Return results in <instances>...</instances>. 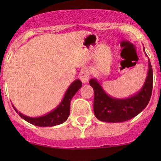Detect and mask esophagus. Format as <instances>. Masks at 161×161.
Wrapping results in <instances>:
<instances>
[{
	"mask_svg": "<svg viewBox=\"0 0 161 161\" xmlns=\"http://www.w3.org/2000/svg\"><path fill=\"white\" fill-rule=\"evenodd\" d=\"M79 77H80V80L82 81V83H87L90 79V73L87 70H83L80 72Z\"/></svg>",
	"mask_w": 161,
	"mask_h": 161,
	"instance_id": "obj_1",
	"label": "esophagus"
}]
</instances>
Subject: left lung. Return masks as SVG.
<instances>
[{"mask_svg":"<svg viewBox=\"0 0 161 161\" xmlns=\"http://www.w3.org/2000/svg\"><path fill=\"white\" fill-rule=\"evenodd\" d=\"M148 68L147 78L140 90L126 98H115L108 95L97 79H91L90 85L94 91L96 118L103 122H123L143 111L149 103L153 90V69L150 59Z\"/></svg>","mask_w":161,"mask_h":161,"instance_id":"8db88e82","label":"left lung"}]
</instances>
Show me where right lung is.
Wrapping results in <instances>:
<instances>
[{
	"mask_svg": "<svg viewBox=\"0 0 161 161\" xmlns=\"http://www.w3.org/2000/svg\"><path fill=\"white\" fill-rule=\"evenodd\" d=\"M82 84L79 79H76L69 86L64 93V97L61 103L52 110L44 115L40 117H29L23 114L18 111V110L13 106L14 111L17 112L19 116L30 124L34 125L40 126V127H52V126L58 125L64 123L69 118L70 114V103L72 97L75 94L79 91L82 87Z\"/></svg>",
	"mask_w": 161,
	"mask_h": 161,
	"instance_id": "add662e5",
	"label": "right lung"
}]
</instances>
